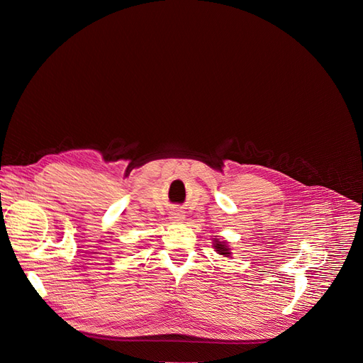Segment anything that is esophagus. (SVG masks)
I'll return each mask as SVG.
<instances>
[{"label": "esophagus", "instance_id": "obj_1", "mask_svg": "<svg viewBox=\"0 0 363 363\" xmlns=\"http://www.w3.org/2000/svg\"><path fill=\"white\" fill-rule=\"evenodd\" d=\"M183 219H184L183 212H182V211H177V208H175V211H172V212L169 213V221H171V223H182Z\"/></svg>", "mask_w": 363, "mask_h": 363}]
</instances>
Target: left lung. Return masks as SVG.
I'll use <instances>...</instances> for the list:
<instances>
[{"label":"left lung","mask_w":363,"mask_h":363,"mask_svg":"<svg viewBox=\"0 0 363 363\" xmlns=\"http://www.w3.org/2000/svg\"><path fill=\"white\" fill-rule=\"evenodd\" d=\"M213 245H215V248H216V251L219 252V255H223V256L228 257L230 251H228V248H227V245H225L224 242H219V240H215Z\"/></svg>","instance_id":"8db88e82"}]
</instances>
